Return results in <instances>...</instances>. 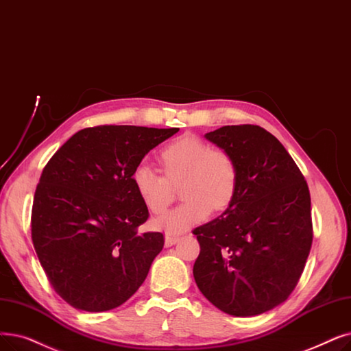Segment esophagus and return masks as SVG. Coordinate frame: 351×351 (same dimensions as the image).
Masks as SVG:
<instances>
[{"label": "esophagus", "mask_w": 351, "mask_h": 351, "mask_svg": "<svg viewBox=\"0 0 351 351\" xmlns=\"http://www.w3.org/2000/svg\"><path fill=\"white\" fill-rule=\"evenodd\" d=\"M179 241V237L176 235H172V234H166L165 235V245L166 247H172L175 245V243Z\"/></svg>", "instance_id": "1"}]
</instances>
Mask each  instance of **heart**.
<instances>
[{"instance_id": "1", "label": "heart", "mask_w": 351, "mask_h": 351, "mask_svg": "<svg viewBox=\"0 0 351 351\" xmlns=\"http://www.w3.org/2000/svg\"><path fill=\"white\" fill-rule=\"evenodd\" d=\"M159 160L165 175L143 160L133 167L132 182L152 213L169 206L173 186L180 185L184 202L156 219L162 230L182 232L208 218L210 210L221 212L232 204L239 175L228 150L210 147L195 134H182L160 149Z\"/></svg>"}]
</instances>
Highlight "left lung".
I'll return each instance as SVG.
<instances>
[{"mask_svg":"<svg viewBox=\"0 0 351 351\" xmlns=\"http://www.w3.org/2000/svg\"><path fill=\"white\" fill-rule=\"evenodd\" d=\"M205 138L234 156L239 179L222 215L193 230L201 247L195 282L226 314H263L289 297L306 267L313 242L307 182L260 126H223Z\"/></svg>","mask_w":351,"mask_h":351,"instance_id":"obj_1","label":"left lung"}]
</instances>
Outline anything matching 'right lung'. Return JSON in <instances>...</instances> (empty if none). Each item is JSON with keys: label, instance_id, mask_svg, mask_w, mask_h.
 <instances>
[{"label": "right lung", "instance_id": "right-lung-1", "mask_svg": "<svg viewBox=\"0 0 351 351\" xmlns=\"http://www.w3.org/2000/svg\"><path fill=\"white\" fill-rule=\"evenodd\" d=\"M178 128H87L44 166L34 193L32 238L54 291L71 307L100 313L126 302L163 248V234L139 232L149 210L133 167Z\"/></svg>", "mask_w": 351, "mask_h": 351}]
</instances>
